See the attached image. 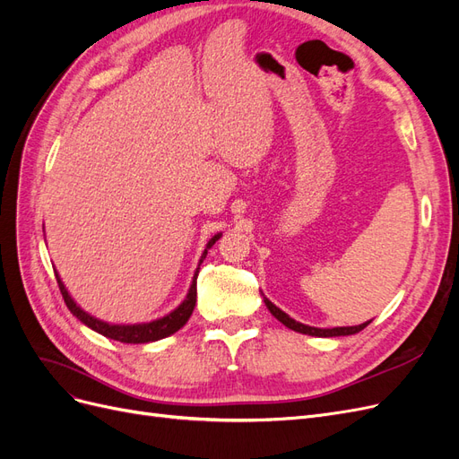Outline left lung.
<instances>
[{"label": "left lung", "instance_id": "8db88e82", "mask_svg": "<svg viewBox=\"0 0 459 459\" xmlns=\"http://www.w3.org/2000/svg\"><path fill=\"white\" fill-rule=\"evenodd\" d=\"M260 295L264 299V304H266L268 310L272 312V316L275 319H280V322L285 327L293 329L297 333H302V335H310V337H344V335H354V333L362 331L364 327H368L371 324V319H369V322H364V324H359V325H349V327H325V329L324 327H312V325L297 322V319H293L289 314H285L281 308H277L270 299L264 297L262 290H260Z\"/></svg>", "mask_w": 459, "mask_h": 459}]
</instances>
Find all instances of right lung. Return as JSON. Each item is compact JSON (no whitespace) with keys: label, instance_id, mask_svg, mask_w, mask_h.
Masks as SVG:
<instances>
[{"label":"right lung","instance_id":"right-lung-1","mask_svg":"<svg viewBox=\"0 0 459 459\" xmlns=\"http://www.w3.org/2000/svg\"><path fill=\"white\" fill-rule=\"evenodd\" d=\"M220 238H221V233H216L214 238L208 239L204 251L199 258L197 270H195V273H193V280H191V285H189L186 299L179 302L172 312H169L162 317L152 319V322H145V324H108V322H103V319L88 314L84 308H80V304H76V300L71 297V293H68V289L65 287L57 270H55V277H57L61 295L66 302L68 310H71L73 316H76L82 324L88 325L95 333H100V335H103L107 339H113V341H118V342H130V344H143V342L160 341L164 337L172 335V333H176L178 329H182L189 319V316L193 314V308H195V302H197V275H199V270H201V264L206 258L208 248H211Z\"/></svg>","mask_w":459,"mask_h":459}]
</instances>
